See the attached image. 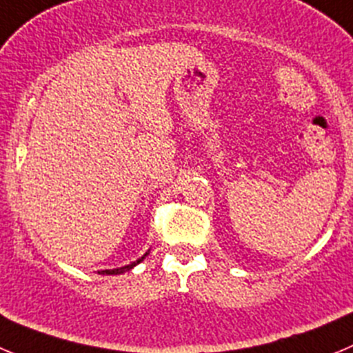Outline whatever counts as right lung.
<instances>
[{
	"label": "right lung",
	"instance_id": "obj_1",
	"mask_svg": "<svg viewBox=\"0 0 353 353\" xmlns=\"http://www.w3.org/2000/svg\"><path fill=\"white\" fill-rule=\"evenodd\" d=\"M144 258H146V254H144L143 258H139V259H137V261H134V263H130V265L123 266V268H117V270H104V272H101V273H106V275H120V273H123V272H128V270H130V268H134V266H136V265H139V263L143 261Z\"/></svg>",
	"mask_w": 353,
	"mask_h": 353
}]
</instances>
